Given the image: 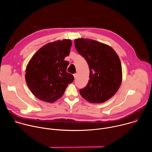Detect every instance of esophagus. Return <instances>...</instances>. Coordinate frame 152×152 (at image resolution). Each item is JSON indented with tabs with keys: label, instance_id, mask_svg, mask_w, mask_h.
Segmentation results:
<instances>
[{
	"label": "esophagus",
	"instance_id": "esophagus-1",
	"mask_svg": "<svg viewBox=\"0 0 152 152\" xmlns=\"http://www.w3.org/2000/svg\"><path fill=\"white\" fill-rule=\"evenodd\" d=\"M73 75H74V77H75V79H76V78L77 77V73H75V74H74Z\"/></svg>",
	"mask_w": 152,
	"mask_h": 152
}]
</instances>
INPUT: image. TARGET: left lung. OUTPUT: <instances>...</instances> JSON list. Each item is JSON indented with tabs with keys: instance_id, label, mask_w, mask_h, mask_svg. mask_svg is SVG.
I'll return each mask as SVG.
<instances>
[{
	"instance_id": "left-lung-1",
	"label": "left lung",
	"mask_w": 152,
	"mask_h": 152,
	"mask_svg": "<svg viewBox=\"0 0 152 152\" xmlns=\"http://www.w3.org/2000/svg\"><path fill=\"white\" fill-rule=\"evenodd\" d=\"M76 50L87 62L90 80L79 90L81 96L93 103L104 102L118 91L122 81L120 58L110 46L84 38L75 40Z\"/></svg>"
}]
</instances>
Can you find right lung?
<instances>
[{
	"label": "right lung",
	"instance_id": "1",
	"mask_svg": "<svg viewBox=\"0 0 152 152\" xmlns=\"http://www.w3.org/2000/svg\"><path fill=\"white\" fill-rule=\"evenodd\" d=\"M71 39L49 42L32 57L26 69L25 79L32 94L41 100L53 103L61 98L69 83L74 80L66 72Z\"/></svg>",
	"mask_w": 152,
	"mask_h": 152
}]
</instances>
